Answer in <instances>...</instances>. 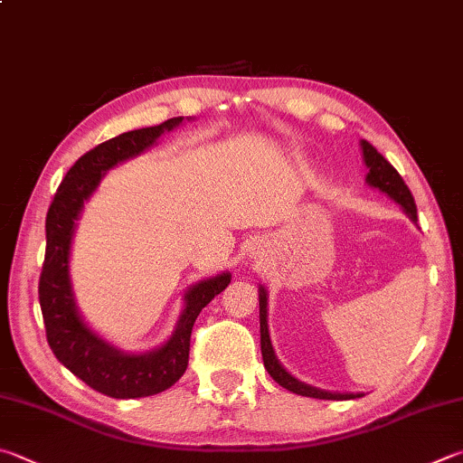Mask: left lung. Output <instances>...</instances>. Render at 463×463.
Returning a JSON list of instances; mask_svg holds the SVG:
<instances>
[{"instance_id": "left-lung-1", "label": "left lung", "mask_w": 463, "mask_h": 463, "mask_svg": "<svg viewBox=\"0 0 463 463\" xmlns=\"http://www.w3.org/2000/svg\"><path fill=\"white\" fill-rule=\"evenodd\" d=\"M360 147H363L364 164L368 167L366 174V184L376 190L384 192L386 196L392 198L394 203L401 204L405 214L411 221L417 222V206L413 194L407 188V184L402 182L401 174L394 170V167L386 162V159L378 154L376 147H373L368 141H360ZM259 322H260V354H263V364L267 373L273 376L277 384H281L283 389H288L301 397H312V399H327V401H348V399H358L363 397V392H327L322 389H316V386H309L306 383L298 381L296 376H291L277 360L271 338H269V326H267V291L265 288H259Z\"/></svg>"}]
</instances>
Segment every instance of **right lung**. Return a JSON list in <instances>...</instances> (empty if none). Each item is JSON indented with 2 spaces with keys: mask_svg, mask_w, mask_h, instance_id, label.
<instances>
[{
  "mask_svg": "<svg viewBox=\"0 0 463 463\" xmlns=\"http://www.w3.org/2000/svg\"><path fill=\"white\" fill-rule=\"evenodd\" d=\"M184 117H172L156 128L121 133L99 144L77 159L58 186L46 214V255L42 265L38 298L44 317L46 340L54 356L97 392L113 399H137L157 394L180 381L190 356L192 327L203 307L231 283V273L200 281L184 296V312L164 346L146 354H125L90 330L74 304L69 257L80 210L113 165L139 156L164 131H172Z\"/></svg>",
  "mask_w": 463,
  "mask_h": 463,
  "instance_id": "add662e5",
  "label": "right lung"
}]
</instances>
